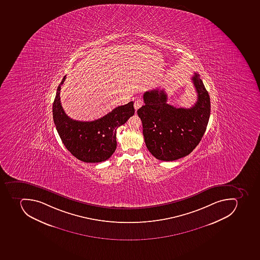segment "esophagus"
<instances>
[{
  "mask_svg": "<svg viewBox=\"0 0 260 260\" xmlns=\"http://www.w3.org/2000/svg\"><path fill=\"white\" fill-rule=\"evenodd\" d=\"M143 104H144V101L140 100V99L135 100V104H134V107H135V110L137 111L139 108H141Z\"/></svg>",
  "mask_w": 260,
  "mask_h": 260,
  "instance_id": "esophagus-1",
  "label": "esophagus"
}]
</instances>
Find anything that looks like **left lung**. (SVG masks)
Listing matches in <instances>:
<instances>
[{
    "label": "left lung",
    "instance_id": "obj_1",
    "mask_svg": "<svg viewBox=\"0 0 260 260\" xmlns=\"http://www.w3.org/2000/svg\"><path fill=\"white\" fill-rule=\"evenodd\" d=\"M198 101L190 108L167 104L164 89L146 91L144 105L137 111L143 123L144 141L156 159L172 161L184 157L199 144L210 114V100L199 75L191 77Z\"/></svg>",
    "mask_w": 260,
    "mask_h": 260
}]
</instances>
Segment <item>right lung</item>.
I'll list each match as a JSON object with an SVG mask.
<instances>
[{
	"label": "right lung",
	"mask_w": 260,
	"mask_h": 260,
	"mask_svg": "<svg viewBox=\"0 0 260 260\" xmlns=\"http://www.w3.org/2000/svg\"><path fill=\"white\" fill-rule=\"evenodd\" d=\"M62 78L53 104V119L58 135L73 156L81 161L98 163L110 158L116 148V129L135 114L134 102L116 107L101 118L92 121H75L67 116L60 102Z\"/></svg>",
	"instance_id": "right-lung-1"
}]
</instances>
